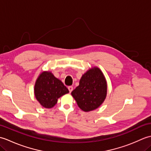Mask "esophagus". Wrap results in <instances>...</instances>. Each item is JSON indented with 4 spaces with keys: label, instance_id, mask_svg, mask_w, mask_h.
<instances>
[{
    "label": "esophagus",
    "instance_id": "1",
    "mask_svg": "<svg viewBox=\"0 0 151 151\" xmlns=\"http://www.w3.org/2000/svg\"><path fill=\"white\" fill-rule=\"evenodd\" d=\"M68 89L70 93H71V91L73 90V86H69L68 87Z\"/></svg>",
    "mask_w": 151,
    "mask_h": 151
}]
</instances>
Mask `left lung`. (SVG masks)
Segmentation results:
<instances>
[{
  "mask_svg": "<svg viewBox=\"0 0 151 151\" xmlns=\"http://www.w3.org/2000/svg\"><path fill=\"white\" fill-rule=\"evenodd\" d=\"M106 94V81L101 69L95 67L82 75L79 86L71 92L78 107L84 111L99 108L104 101Z\"/></svg>",
  "mask_w": 151,
  "mask_h": 151,
  "instance_id": "obj_1",
  "label": "left lung"
}]
</instances>
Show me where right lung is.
Returning a JSON list of instances; mask_svg holds the SVG:
<instances>
[{"instance_id": "1", "label": "right lung", "mask_w": 151, "mask_h": 151, "mask_svg": "<svg viewBox=\"0 0 151 151\" xmlns=\"http://www.w3.org/2000/svg\"><path fill=\"white\" fill-rule=\"evenodd\" d=\"M68 93V89L62 82L49 71L41 73L34 86L35 97L45 108H52L57 103L58 99Z\"/></svg>"}]
</instances>
